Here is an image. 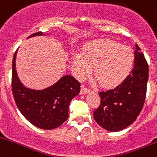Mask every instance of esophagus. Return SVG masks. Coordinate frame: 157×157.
Instances as JSON below:
<instances>
[{
	"instance_id": "34e87169",
	"label": "esophagus",
	"mask_w": 157,
	"mask_h": 157,
	"mask_svg": "<svg viewBox=\"0 0 157 157\" xmlns=\"http://www.w3.org/2000/svg\"><path fill=\"white\" fill-rule=\"evenodd\" d=\"M90 92V89H88L87 87L84 86V85H82L81 86V93L82 94H87V93Z\"/></svg>"
}]
</instances>
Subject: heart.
Instances as JSON below:
<instances>
[{
  "label": "heart",
  "mask_w": 157,
  "mask_h": 157,
  "mask_svg": "<svg viewBox=\"0 0 157 157\" xmlns=\"http://www.w3.org/2000/svg\"><path fill=\"white\" fill-rule=\"evenodd\" d=\"M133 54L131 50L112 40L91 45L73 58V68L80 78L93 74L103 86H113L122 81L131 70Z\"/></svg>",
  "instance_id": "1"
}]
</instances>
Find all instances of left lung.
Instances as JSON below:
<instances>
[{
    "mask_svg": "<svg viewBox=\"0 0 157 157\" xmlns=\"http://www.w3.org/2000/svg\"><path fill=\"white\" fill-rule=\"evenodd\" d=\"M149 68L141 49L136 44L134 67L122 83L99 92L100 104L94 118L109 131H120L131 125L143 109L147 94Z\"/></svg>",
    "mask_w": 157,
    "mask_h": 157,
    "instance_id": "left-lung-1",
    "label": "left lung"
}]
</instances>
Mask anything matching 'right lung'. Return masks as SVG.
Returning a JSON list of instances; mask_svg holds the SVG:
<instances>
[{
    "label": "right lung",
    "mask_w": 157,
    "mask_h": 157,
    "mask_svg": "<svg viewBox=\"0 0 157 157\" xmlns=\"http://www.w3.org/2000/svg\"><path fill=\"white\" fill-rule=\"evenodd\" d=\"M42 33L40 31L36 32L28 37ZM17 51L12 63L11 86L20 112L38 128L52 130L60 127L68 118L70 103L80 93V83L72 76L66 75L43 90L24 87L18 79L15 69Z\"/></svg>",
    "instance_id": "obj_1"
}]
</instances>
